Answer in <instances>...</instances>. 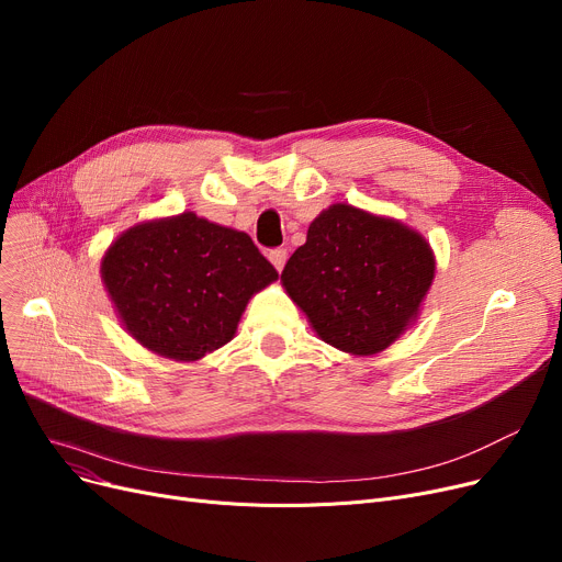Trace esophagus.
<instances>
[{
    "instance_id": "obj_1",
    "label": "esophagus",
    "mask_w": 562,
    "mask_h": 562,
    "mask_svg": "<svg viewBox=\"0 0 562 562\" xmlns=\"http://www.w3.org/2000/svg\"><path fill=\"white\" fill-rule=\"evenodd\" d=\"M269 259H271V263L276 266L278 271H282V269H284V263H286V259H289V252H286V248H276V250H271V252H269Z\"/></svg>"
}]
</instances>
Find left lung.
<instances>
[{
    "label": "left lung",
    "instance_id": "obj_1",
    "mask_svg": "<svg viewBox=\"0 0 562 562\" xmlns=\"http://www.w3.org/2000/svg\"><path fill=\"white\" fill-rule=\"evenodd\" d=\"M432 278L422 234L350 204L318 214L282 271L316 335L352 356L385 350L415 321Z\"/></svg>",
    "mask_w": 562,
    "mask_h": 562
}]
</instances>
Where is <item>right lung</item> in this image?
<instances>
[{"label":"right lung","mask_w":562,"mask_h":562,"mask_svg":"<svg viewBox=\"0 0 562 562\" xmlns=\"http://www.w3.org/2000/svg\"><path fill=\"white\" fill-rule=\"evenodd\" d=\"M102 280L134 339L193 362L234 337L250 296L278 271L246 232L189 212L117 236Z\"/></svg>","instance_id":"obj_1"}]
</instances>
